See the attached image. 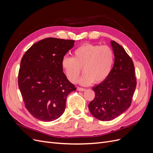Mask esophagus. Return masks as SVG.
<instances>
[{
    "mask_svg": "<svg viewBox=\"0 0 153 153\" xmlns=\"http://www.w3.org/2000/svg\"><path fill=\"white\" fill-rule=\"evenodd\" d=\"M77 90L79 91H84L85 89L84 88H82V87H77Z\"/></svg>",
    "mask_w": 153,
    "mask_h": 153,
    "instance_id": "esophagus-1",
    "label": "esophagus"
}]
</instances>
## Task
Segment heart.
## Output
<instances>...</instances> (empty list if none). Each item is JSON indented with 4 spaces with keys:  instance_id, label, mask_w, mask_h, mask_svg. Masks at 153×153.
<instances>
[{
    "instance_id": "heart-1",
    "label": "heart",
    "mask_w": 153,
    "mask_h": 153,
    "mask_svg": "<svg viewBox=\"0 0 153 153\" xmlns=\"http://www.w3.org/2000/svg\"><path fill=\"white\" fill-rule=\"evenodd\" d=\"M114 62V52L108 46L86 43L74 51L73 57H64L61 64L67 78L72 83L76 82L83 68L85 74L79 82L82 85H89L105 81Z\"/></svg>"
}]
</instances>
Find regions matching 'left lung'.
I'll return each instance as SVG.
<instances>
[{
    "label": "left lung",
    "mask_w": 153,
    "mask_h": 153,
    "mask_svg": "<svg viewBox=\"0 0 153 153\" xmlns=\"http://www.w3.org/2000/svg\"><path fill=\"white\" fill-rule=\"evenodd\" d=\"M111 45L115 55L114 67L105 81L92 88L95 97L89 104L91 114L103 121H112L130 106L137 85L132 59L115 41Z\"/></svg>",
    "instance_id": "8db88e82"
}]
</instances>
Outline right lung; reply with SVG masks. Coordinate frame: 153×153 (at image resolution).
Wrapping results in <instances>:
<instances>
[{
    "mask_svg": "<svg viewBox=\"0 0 153 153\" xmlns=\"http://www.w3.org/2000/svg\"><path fill=\"white\" fill-rule=\"evenodd\" d=\"M74 42L45 38L32 45L21 60L18 87L25 108L40 121L50 122L61 117L67 96L76 90L62 71L61 64Z\"/></svg>",
    "mask_w": 153,
    "mask_h": 153,
    "instance_id": "add662e5",
    "label": "right lung"
}]
</instances>
